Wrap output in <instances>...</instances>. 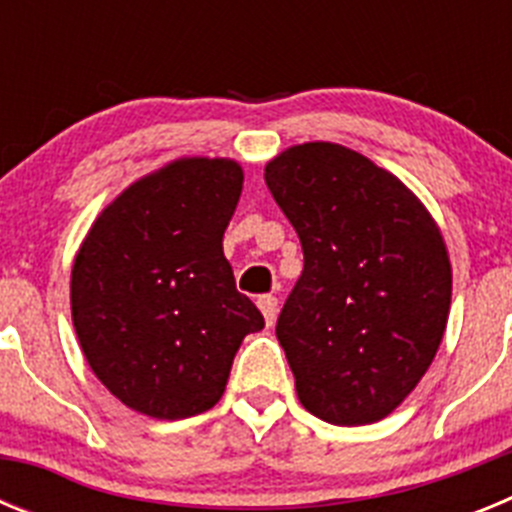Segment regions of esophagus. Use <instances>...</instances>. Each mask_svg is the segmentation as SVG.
Wrapping results in <instances>:
<instances>
[{
    "mask_svg": "<svg viewBox=\"0 0 512 512\" xmlns=\"http://www.w3.org/2000/svg\"><path fill=\"white\" fill-rule=\"evenodd\" d=\"M259 310L264 312V320H266V325H274L277 323V312H279V300L274 295H264V297H259Z\"/></svg>",
    "mask_w": 512,
    "mask_h": 512,
    "instance_id": "obj_1",
    "label": "esophagus"
}]
</instances>
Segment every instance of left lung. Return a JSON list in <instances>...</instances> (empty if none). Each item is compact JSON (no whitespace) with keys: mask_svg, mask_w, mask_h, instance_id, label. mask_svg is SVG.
Masks as SVG:
<instances>
[{"mask_svg":"<svg viewBox=\"0 0 512 512\" xmlns=\"http://www.w3.org/2000/svg\"><path fill=\"white\" fill-rule=\"evenodd\" d=\"M264 179L305 253L277 320L297 397L325 423H377L441 346L451 307L441 230L395 174L338 143L287 148Z\"/></svg>","mask_w":512,"mask_h":512,"instance_id":"1","label":"left lung"}]
</instances>
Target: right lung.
<instances>
[{
  "instance_id": "right-lung-1",
  "label": "right lung",
  "mask_w": 512,
  "mask_h": 512,
  "mask_svg": "<svg viewBox=\"0 0 512 512\" xmlns=\"http://www.w3.org/2000/svg\"><path fill=\"white\" fill-rule=\"evenodd\" d=\"M243 189L230 158H176L99 212L71 269V318L99 382L130 410L182 420L225 392L264 315L235 289L223 235Z\"/></svg>"
}]
</instances>
